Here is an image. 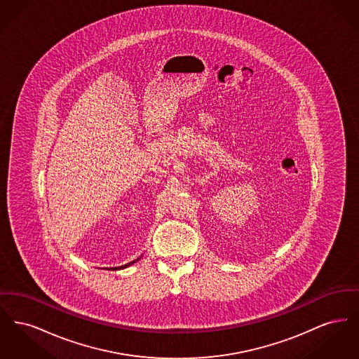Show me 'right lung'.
<instances>
[{
	"label": "right lung",
	"mask_w": 359,
	"mask_h": 359,
	"mask_svg": "<svg viewBox=\"0 0 359 359\" xmlns=\"http://www.w3.org/2000/svg\"><path fill=\"white\" fill-rule=\"evenodd\" d=\"M136 261H138V258H137ZM136 261H132V262H129V264H126V265H123V266H120V268H117V269H121V268H126V266H129V265H132V264H135ZM111 269H116V268H111Z\"/></svg>",
	"instance_id": "right-lung-1"
}]
</instances>
